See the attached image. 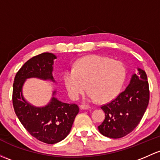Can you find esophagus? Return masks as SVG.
Wrapping results in <instances>:
<instances>
[{"mask_svg": "<svg viewBox=\"0 0 160 160\" xmlns=\"http://www.w3.org/2000/svg\"><path fill=\"white\" fill-rule=\"evenodd\" d=\"M80 107L81 110H90V109H91V107L90 106L87 105H80Z\"/></svg>", "mask_w": 160, "mask_h": 160, "instance_id": "esophagus-1", "label": "esophagus"}]
</instances>
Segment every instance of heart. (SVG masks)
Segmentation results:
<instances>
[{
	"label": "heart",
	"instance_id": "obj_1",
	"mask_svg": "<svg viewBox=\"0 0 160 160\" xmlns=\"http://www.w3.org/2000/svg\"><path fill=\"white\" fill-rule=\"evenodd\" d=\"M123 63L100 55H89L77 60L73 69L63 73V82L69 95L78 100L87 89L88 100L105 102L120 93L126 78Z\"/></svg>",
	"mask_w": 160,
	"mask_h": 160
}]
</instances>
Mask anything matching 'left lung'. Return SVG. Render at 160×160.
<instances>
[{"mask_svg": "<svg viewBox=\"0 0 160 160\" xmlns=\"http://www.w3.org/2000/svg\"><path fill=\"white\" fill-rule=\"evenodd\" d=\"M149 100L147 73L137 67V73H132L125 90L112 101L101 107L105 112V120L98 127L100 133L112 139L127 136L142 120Z\"/></svg>", "mask_w": 160, "mask_h": 160, "instance_id": "1", "label": "left lung"}]
</instances>
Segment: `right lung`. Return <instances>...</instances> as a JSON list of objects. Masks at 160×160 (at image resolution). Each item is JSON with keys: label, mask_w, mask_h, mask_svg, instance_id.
<instances>
[{"label": "right lung", "mask_w": 160, "mask_h": 160, "mask_svg": "<svg viewBox=\"0 0 160 160\" xmlns=\"http://www.w3.org/2000/svg\"><path fill=\"white\" fill-rule=\"evenodd\" d=\"M57 56L43 53L26 62L15 76L13 84V106L15 113L28 132L41 142L54 144L63 140L70 132L79 107L58 100L53 90L50 100L43 107L32 105L23 94L28 79L37 78L56 83L53 76V63Z\"/></svg>", "instance_id": "add662e5"}]
</instances>
